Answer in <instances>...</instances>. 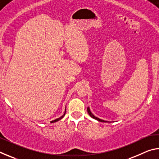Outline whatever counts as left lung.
Returning <instances> with one entry per match:
<instances>
[{
  "instance_id": "1",
  "label": "left lung",
  "mask_w": 159,
  "mask_h": 159,
  "mask_svg": "<svg viewBox=\"0 0 159 159\" xmlns=\"http://www.w3.org/2000/svg\"><path fill=\"white\" fill-rule=\"evenodd\" d=\"M87 110H88V114H89L91 117L93 118L94 119H95V120H98V121H100V122H104V123H105V122H109V121H107V120H102V119H100V118H98V117L95 116H94V115L92 114V112L90 111V109L89 107H88V108H87Z\"/></svg>"
}]
</instances>
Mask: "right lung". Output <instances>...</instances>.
Masks as SVG:
<instances>
[{"label": "right lung", "mask_w": 159, "mask_h": 159, "mask_svg": "<svg viewBox=\"0 0 159 159\" xmlns=\"http://www.w3.org/2000/svg\"><path fill=\"white\" fill-rule=\"evenodd\" d=\"M65 113H66V109H65V111H64V114L61 116H60V118H57V119H55V120H52V121H50V123H55V122H57V121H59V120H61V118H62L64 116V115H65Z\"/></svg>", "instance_id": "add662e5"}]
</instances>
